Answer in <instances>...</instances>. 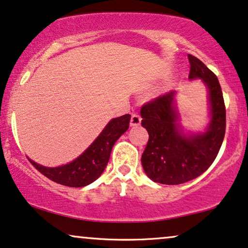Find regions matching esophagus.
Returning a JSON list of instances; mask_svg holds the SVG:
<instances>
[{"instance_id":"34e87169","label":"esophagus","mask_w":248,"mask_h":248,"mask_svg":"<svg viewBox=\"0 0 248 248\" xmlns=\"http://www.w3.org/2000/svg\"><path fill=\"white\" fill-rule=\"evenodd\" d=\"M142 121V118H140V114L137 113H133L131 114V119H130V126H139Z\"/></svg>"}]
</instances>
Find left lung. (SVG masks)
Here are the masks:
<instances>
[{
	"label": "left lung",
	"mask_w": 248,
	"mask_h": 248,
	"mask_svg": "<svg viewBox=\"0 0 248 248\" xmlns=\"http://www.w3.org/2000/svg\"><path fill=\"white\" fill-rule=\"evenodd\" d=\"M189 79H202L208 88L211 122L202 134L186 135L178 124L175 92L145 103L140 108L142 126L149 140L142 166L153 182L175 186L198 177L209 168L220 151L225 134V105L216 75L203 62L187 55Z\"/></svg>",
	"instance_id": "8db88e82"
}]
</instances>
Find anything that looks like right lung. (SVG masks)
I'll return each mask as SVG.
<instances>
[{"label":"right lung","instance_id":"right-lung-1","mask_svg":"<svg viewBox=\"0 0 248 248\" xmlns=\"http://www.w3.org/2000/svg\"><path fill=\"white\" fill-rule=\"evenodd\" d=\"M130 114L112 119L93 140V143L80 156L70 164L50 168L31 161L34 167L49 180L71 187L86 186L101 176L108 165L112 147L122 134L129 128Z\"/></svg>","mask_w":248,"mask_h":248}]
</instances>
